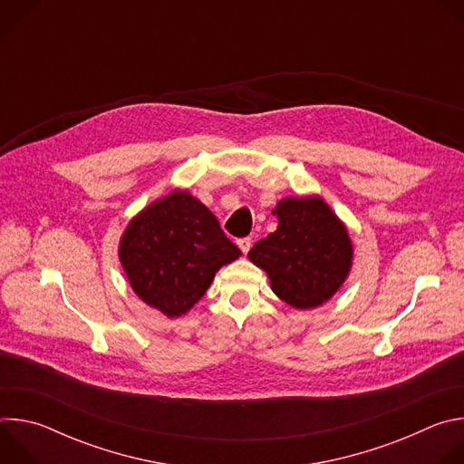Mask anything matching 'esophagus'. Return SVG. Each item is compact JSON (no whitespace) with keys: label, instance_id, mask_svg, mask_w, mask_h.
Returning <instances> with one entry per match:
<instances>
[{"label":"esophagus","instance_id":"1","mask_svg":"<svg viewBox=\"0 0 464 464\" xmlns=\"http://www.w3.org/2000/svg\"><path fill=\"white\" fill-rule=\"evenodd\" d=\"M237 244H238L240 251H242L244 255H247V251H249V247H251V238H249V237H246V238H238V240H237Z\"/></svg>","mask_w":464,"mask_h":464}]
</instances>
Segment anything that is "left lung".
<instances>
[{"label":"left lung","instance_id":"1","mask_svg":"<svg viewBox=\"0 0 464 464\" xmlns=\"http://www.w3.org/2000/svg\"><path fill=\"white\" fill-rule=\"evenodd\" d=\"M279 224L247 253L274 294L297 310L330 301L347 281L354 246L345 222L321 196H286L272 211Z\"/></svg>","mask_w":464,"mask_h":464}]
</instances>
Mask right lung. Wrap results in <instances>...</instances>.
Listing matches in <instances>:
<instances>
[{
	"label": "right lung",
	"instance_id": "right-lung-1",
	"mask_svg": "<svg viewBox=\"0 0 464 464\" xmlns=\"http://www.w3.org/2000/svg\"><path fill=\"white\" fill-rule=\"evenodd\" d=\"M117 251L134 294L169 319L185 315L217 272L242 255L217 217L185 188H174L131 218Z\"/></svg>",
	"mask_w": 464,
	"mask_h": 464
}]
</instances>
